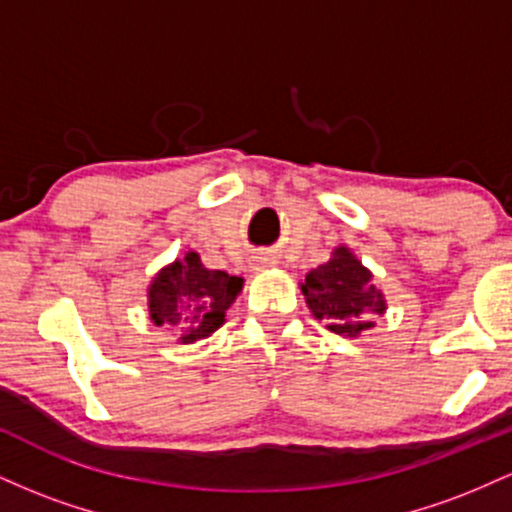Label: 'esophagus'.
I'll list each match as a JSON object with an SVG mask.
<instances>
[{
	"instance_id": "esophagus-1",
	"label": "esophagus",
	"mask_w": 512,
	"mask_h": 512,
	"mask_svg": "<svg viewBox=\"0 0 512 512\" xmlns=\"http://www.w3.org/2000/svg\"><path fill=\"white\" fill-rule=\"evenodd\" d=\"M255 264H260V267H269V264H274V257L272 255H260V257H255Z\"/></svg>"
}]
</instances>
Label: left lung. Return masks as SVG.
I'll use <instances>...</instances> for the list:
<instances>
[{
  "label": "left lung",
  "mask_w": 512,
  "mask_h": 512,
  "mask_svg": "<svg viewBox=\"0 0 512 512\" xmlns=\"http://www.w3.org/2000/svg\"><path fill=\"white\" fill-rule=\"evenodd\" d=\"M301 291L310 313L327 322V330L358 337L373 327V315H383V293L375 289L373 274L351 255L337 248L332 260L308 272Z\"/></svg>",
  "instance_id": "left-lung-1"
}]
</instances>
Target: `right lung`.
I'll return each mask as SVG.
<instances>
[{"mask_svg": "<svg viewBox=\"0 0 512 512\" xmlns=\"http://www.w3.org/2000/svg\"><path fill=\"white\" fill-rule=\"evenodd\" d=\"M243 289V279L221 269H207L197 252L173 262L149 289V313L158 327L178 330L180 342L209 337L223 325V315Z\"/></svg>", "mask_w": 512, "mask_h": 512, "instance_id": "obj_1", "label": "right lung"}]
</instances>
